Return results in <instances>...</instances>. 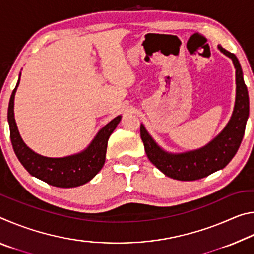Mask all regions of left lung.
I'll list each match as a JSON object with an SVG mask.
<instances>
[{"instance_id":"left-lung-1","label":"left lung","mask_w":254,"mask_h":254,"mask_svg":"<svg viewBox=\"0 0 254 254\" xmlns=\"http://www.w3.org/2000/svg\"><path fill=\"white\" fill-rule=\"evenodd\" d=\"M223 54L230 57L235 67L236 97L231 120L220 134L205 147L183 153H170L156 143L143 124L140 134L145 153L157 168L168 177L183 182H191L223 169L238 152L242 142L249 118V94L243 79L242 68L234 54L218 46Z\"/></svg>"}]
</instances>
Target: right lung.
I'll return each instance as SVG.
<instances>
[{
  "instance_id": "right-lung-1",
  "label": "right lung",
  "mask_w": 254,
  "mask_h": 254,
  "mask_svg": "<svg viewBox=\"0 0 254 254\" xmlns=\"http://www.w3.org/2000/svg\"><path fill=\"white\" fill-rule=\"evenodd\" d=\"M19 83L20 78L12 92L7 110L11 142L19 161L30 175L55 187H77L92 180L104 166L107 141L121 121V115L103 127L84 151L64 158L44 157L32 151L23 142L16 127L13 109L14 96Z\"/></svg>"
}]
</instances>
